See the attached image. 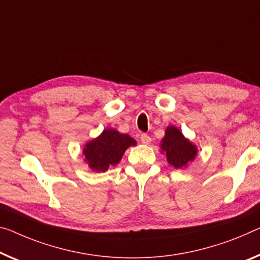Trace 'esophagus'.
I'll list each match as a JSON object with an SVG mask.
<instances>
[{
  "label": "esophagus",
  "instance_id": "esophagus-1",
  "mask_svg": "<svg viewBox=\"0 0 260 260\" xmlns=\"http://www.w3.org/2000/svg\"><path fill=\"white\" fill-rule=\"evenodd\" d=\"M141 142L143 143V144H150V142H151V137L149 135H146V134H142L141 135Z\"/></svg>",
  "mask_w": 260,
  "mask_h": 260
}]
</instances>
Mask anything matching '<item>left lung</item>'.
Wrapping results in <instances>:
<instances>
[{"instance_id": "left-lung-1", "label": "left lung", "mask_w": 260, "mask_h": 260, "mask_svg": "<svg viewBox=\"0 0 260 260\" xmlns=\"http://www.w3.org/2000/svg\"><path fill=\"white\" fill-rule=\"evenodd\" d=\"M161 149L166 153L167 161L175 169H182L191 161L197 155V146L193 145L188 139L175 126H169L166 129L165 137L162 138Z\"/></svg>"}]
</instances>
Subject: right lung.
Instances as JSON below:
<instances>
[{
	"instance_id": "1",
	"label": "right lung",
	"mask_w": 260,
	"mask_h": 260,
	"mask_svg": "<svg viewBox=\"0 0 260 260\" xmlns=\"http://www.w3.org/2000/svg\"><path fill=\"white\" fill-rule=\"evenodd\" d=\"M133 145H136V141L129 135L106 129L100 137L87 144L83 154L91 170L105 172L110 165L118 164L125 150Z\"/></svg>"
}]
</instances>
